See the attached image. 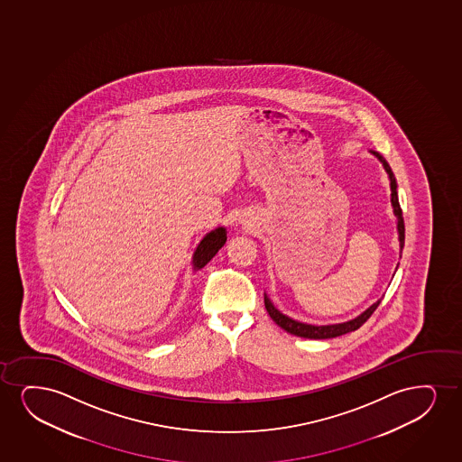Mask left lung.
Segmentation results:
<instances>
[{
    "instance_id": "left-lung-1",
    "label": "left lung",
    "mask_w": 462,
    "mask_h": 462,
    "mask_svg": "<svg viewBox=\"0 0 462 462\" xmlns=\"http://www.w3.org/2000/svg\"><path fill=\"white\" fill-rule=\"evenodd\" d=\"M370 152L374 154V158L380 161L383 167H384L385 173L389 176V181H391V203L393 208V216L397 217V233L398 242H400V259H402V250L404 246V222H403V212L400 208V201H398L397 192V180L393 176L391 167L387 164L380 152L370 150ZM397 272V270H395ZM395 275V273H393ZM263 303H265V310L269 312V316L272 317V320L275 321L278 327L282 328L287 333L298 336V337H304V339H333L342 334L351 333V331H356L357 328L363 327L364 323L368 320V317L374 314V310L380 306L381 300L374 301L372 306H368L367 310L361 312L359 316L351 319V320L342 321V323H333V325H312V323H304V321H298L292 317L282 314L280 310H276L275 304L272 303L269 295L263 293Z\"/></svg>"
}]
</instances>
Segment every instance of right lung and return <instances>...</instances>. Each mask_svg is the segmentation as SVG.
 Returning <instances> with one entry per match:
<instances>
[{
	"instance_id": "1",
	"label": "right lung",
	"mask_w": 462,
	"mask_h": 462,
	"mask_svg": "<svg viewBox=\"0 0 462 462\" xmlns=\"http://www.w3.org/2000/svg\"><path fill=\"white\" fill-rule=\"evenodd\" d=\"M226 228L225 226H218V228L212 229L210 233L206 234L203 239L199 240V245L195 248L192 256V269L201 270L205 267L206 263H209L212 257L216 256L217 252L225 245L226 242Z\"/></svg>"
}]
</instances>
